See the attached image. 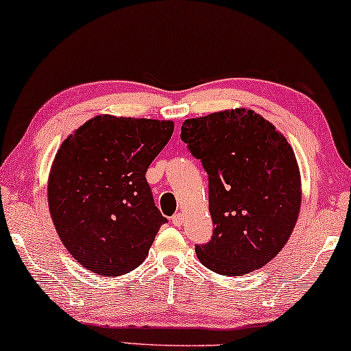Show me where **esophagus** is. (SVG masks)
<instances>
[{
	"label": "esophagus",
	"mask_w": 351,
	"mask_h": 351,
	"mask_svg": "<svg viewBox=\"0 0 351 351\" xmlns=\"http://www.w3.org/2000/svg\"><path fill=\"white\" fill-rule=\"evenodd\" d=\"M171 222H172V225H176V227H180V225L184 223V214H180V213L174 214L171 217Z\"/></svg>",
	"instance_id": "1"
}]
</instances>
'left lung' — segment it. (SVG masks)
Listing matches in <instances>:
<instances>
[{
  "instance_id": "1",
  "label": "left lung",
  "mask_w": 351,
  "mask_h": 351,
  "mask_svg": "<svg viewBox=\"0 0 351 351\" xmlns=\"http://www.w3.org/2000/svg\"><path fill=\"white\" fill-rule=\"evenodd\" d=\"M180 138L209 180L214 233L196 244L209 270L241 276L278 256L300 210V174L282 134L252 110L185 119Z\"/></svg>"
}]
</instances>
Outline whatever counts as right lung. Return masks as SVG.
<instances>
[{
    "mask_svg": "<svg viewBox=\"0 0 351 351\" xmlns=\"http://www.w3.org/2000/svg\"><path fill=\"white\" fill-rule=\"evenodd\" d=\"M172 132V121L102 114L60 145L47 201L60 241L84 268L119 276L145 261L167 222L145 172Z\"/></svg>",
    "mask_w": 351,
    "mask_h": 351,
    "instance_id": "1",
    "label": "right lung"
}]
</instances>
